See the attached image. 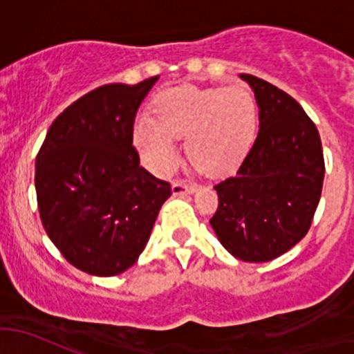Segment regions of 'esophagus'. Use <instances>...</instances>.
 <instances>
[{
	"mask_svg": "<svg viewBox=\"0 0 354 354\" xmlns=\"http://www.w3.org/2000/svg\"><path fill=\"white\" fill-rule=\"evenodd\" d=\"M173 195L178 197V195H185V194H194L197 190V185L192 183V181H185V180H178L173 183Z\"/></svg>",
	"mask_w": 354,
	"mask_h": 354,
	"instance_id": "esophagus-1",
	"label": "esophagus"
}]
</instances>
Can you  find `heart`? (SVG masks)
Instances as JSON below:
<instances>
[{
  "instance_id": "heart-1",
  "label": "heart",
  "mask_w": 354,
  "mask_h": 354,
  "mask_svg": "<svg viewBox=\"0 0 354 354\" xmlns=\"http://www.w3.org/2000/svg\"><path fill=\"white\" fill-rule=\"evenodd\" d=\"M257 127V104L241 84L181 87L156 99V120L138 118L133 140L149 167L171 169L176 162L174 138L188 135V154L209 174L236 169Z\"/></svg>"
}]
</instances>
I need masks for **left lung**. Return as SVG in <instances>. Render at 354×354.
Returning a JSON list of instances; mask_svg holds the SVG:
<instances>
[{"mask_svg":"<svg viewBox=\"0 0 354 354\" xmlns=\"http://www.w3.org/2000/svg\"><path fill=\"white\" fill-rule=\"evenodd\" d=\"M255 92L260 130L234 176L217 183L210 226L224 248L245 262H269L312 226L322 195V142L301 106L276 85L240 75Z\"/></svg>","mask_w":354,"mask_h":354,"instance_id":"8db88e82","label":"left lung"}]
</instances>
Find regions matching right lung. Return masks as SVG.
I'll use <instances>...</instances> for the list:
<instances>
[{
  "label": "right lung",
  "instance_id": "obj_1",
  "mask_svg": "<svg viewBox=\"0 0 354 354\" xmlns=\"http://www.w3.org/2000/svg\"><path fill=\"white\" fill-rule=\"evenodd\" d=\"M157 78L82 95L53 121L35 159L42 226L68 262L92 276L137 262L171 195L133 147L135 116Z\"/></svg>",
  "mask_w": 354,
  "mask_h": 354
}]
</instances>
